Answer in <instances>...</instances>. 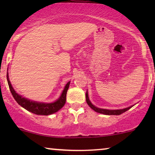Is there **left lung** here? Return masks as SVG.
I'll list each match as a JSON object with an SVG mask.
<instances>
[{
  "label": "left lung",
  "mask_w": 155,
  "mask_h": 155,
  "mask_svg": "<svg viewBox=\"0 0 155 155\" xmlns=\"http://www.w3.org/2000/svg\"><path fill=\"white\" fill-rule=\"evenodd\" d=\"M86 101H87V104L90 106V107L91 108V109H92L94 111H95L96 112L105 114V115H120V114L124 113L125 111H128V110L130 109L131 107H133V106H131V107H129L128 108H125V109H117V110L104 109H100V108H97L95 107V106L93 105L92 103H91L90 99H89L87 92H86Z\"/></svg>",
  "instance_id": "obj_1"
}]
</instances>
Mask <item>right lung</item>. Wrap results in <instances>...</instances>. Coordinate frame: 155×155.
<instances>
[{
    "mask_svg": "<svg viewBox=\"0 0 155 155\" xmlns=\"http://www.w3.org/2000/svg\"><path fill=\"white\" fill-rule=\"evenodd\" d=\"M7 80L10 92H11L14 99H15V101L18 102L19 105H20L21 107L27 110L28 111L31 112V113L37 114V115L44 116H48L50 115V114L56 113V112L60 110L65 105V101H66L67 91L68 90L70 82H68L66 84V85L65 86L64 90L62 92V94H61L58 99H57L56 101L53 103H42L31 101L18 94L15 91L11 83H10L8 73H7Z\"/></svg>",
    "mask_w": 155,
    "mask_h": 155,
    "instance_id": "right-lung-1",
    "label": "right lung"
}]
</instances>
